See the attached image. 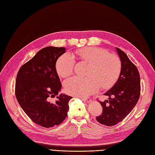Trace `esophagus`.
I'll return each instance as SVG.
<instances>
[{"instance_id": "obj_1", "label": "esophagus", "mask_w": 155, "mask_h": 155, "mask_svg": "<svg viewBox=\"0 0 155 155\" xmlns=\"http://www.w3.org/2000/svg\"><path fill=\"white\" fill-rule=\"evenodd\" d=\"M79 97V98H80V99H81L83 101H85V102H87V103H90L91 102V100L90 99V98H86V97Z\"/></svg>"}]
</instances>
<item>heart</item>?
<instances>
[{"label":"heart","instance_id":"heart-1","mask_svg":"<svg viewBox=\"0 0 155 155\" xmlns=\"http://www.w3.org/2000/svg\"><path fill=\"white\" fill-rule=\"evenodd\" d=\"M88 64L85 78L73 77L64 83L66 92L78 97H85L101 89L111 88L118 81L121 71V62L118 56L109 54L106 50L97 47L84 48L74 54H64L56 61L58 73L63 78L74 72L75 59Z\"/></svg>","mask_w":155,"mask_h":155}]
</instances>
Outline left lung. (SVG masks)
<instances>
[{
	"instance_id": "8db88e82",
	"label": "left lung",
	"mask_w": 155,
	"mask_h": 155,
	"mask_svg": "<svg viewBox=\"0 0 155 155\" xmlns=\"http://www.w3.org/2000/svg\"><path fill=\"white\" fill-rule=\"evenodd\" d=\"M121 62V71L118 81L104 95L109 100L100 101L101 116L96 119L101 124L112 126L122 121L137 105L140 94V78L137 67L127 54L116 48Z\"/></svg>"
}]
</instances>
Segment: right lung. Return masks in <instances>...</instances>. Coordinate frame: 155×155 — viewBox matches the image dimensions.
<instances>
[{
    "instance_id": "obj_1",
    "label": "right lung",
    "mask_w": 155,
    "mask_h": 155,
    "mask_svg": "<svg viewBox=\"0 0 155 155\" xmlns=\"http://www.w3.org/2000/svg\"><path fill=\"white\" fill-rule=\"evenodd\" d=\"M65 50L54 46L41 49L22 65L17 76L15 95L18 104L34 122L44 127H52L63 122L72 98L61 94L55 103L49 101L61 89L55 64Z\"/></svg>"
}]
</instances>
